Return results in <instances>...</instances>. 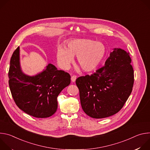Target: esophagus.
<instances>
[{"label": "esophagus", "mask_w": 150, "mask_h": 150, "mask_svg": "<svg viewBox=\"0 0 150 150\" xmlns=\"http://www.w3.org/2000/svg\"><path fill=\"white\" fill-rule=\"evenodd\" d=\"M76 76L75 75H73L71 76V81L72 82H75L76 81Z\"/></svg>", "instance_id": "1"}]
</instances>
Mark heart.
<instances>
[{
    "mask_svg": "<svg viewBox=\"0 0 150 150\" xmlns=\"http://www.w3.org/2000/svg\"><path fill=\"white\" fill-rule=\"evenodd\" d=\"M106 52L105 46L100 42L87 38H77L67 42L65 49L59 47L57 60L63 69H68L77 56L76 62L82 70L90 72L95 70L103 60Z\"/></svg>",
    "mask_w": 150,
    "mask_h": 150,
    "instance_id": "b5f03b06",
    "label": "heart"
}]
</instances>
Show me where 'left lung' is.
<instances>
[{
  "label": "left lung",
  "mask_w": 150,
  "mask_h": 150,
  "mask_svg": "<svg viewBox=\"0 0 150 150\" xmlns=\"http://www.w3.org/2000/svg\"><path fill=\"white\" fill-rule=\"evenodd\" d=\"M129 53L115 48L103 67L76 79L83 112L95 119L117 113L132 91L134 69Z\"/></svg>",
  "instance_id": "obj_1"
}]
</instances>
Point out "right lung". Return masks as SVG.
<instances>
[{"label": "right lung", "mask_w": 150, "mask_h": 150, "mask_svg": "<svg viewBox=\"0 0 150 150\" xmlns=\"http://www.w3.org/2000/svg\"><path fill=\"white\" fill-rule=\"evenodd\" d=\"M9 85L18 108L38 118L52 116L57 110V98L71 83L70 75L49 63L42 72L30 76L23 72L20 64L18 47L10 61Z\"/></svg>", "instance_id": "obj_1"}]
</instances>
